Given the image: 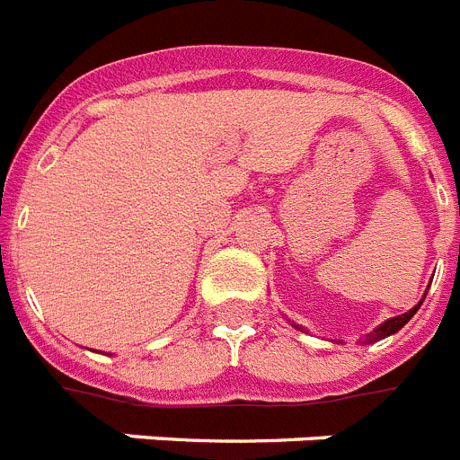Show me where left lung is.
I'll use <instances>...</instances> for the list:
<instances>
[{"label": "left lung", "instance_id": "1", "mask_svg": "<svg viewBox=\"0 0 460 460\" xmlns=\"http://www.w3.org/2000/svg\"><path fill=\"white\" fill-rule=\"evenodd\" d=\"M418 307H420V302H418V305H416V307H413V309H409V312H406V314L394 316V319L385 321V323H383V326H378V328H376V331H373V333L366 335V340H368V342H373V340H383V338H387V335L397 333L399 328H404L406 321H409V319H411L413 314H416Z\"/></svg>", "mask_w": 460, "mask_h": 460}]
</instances>
